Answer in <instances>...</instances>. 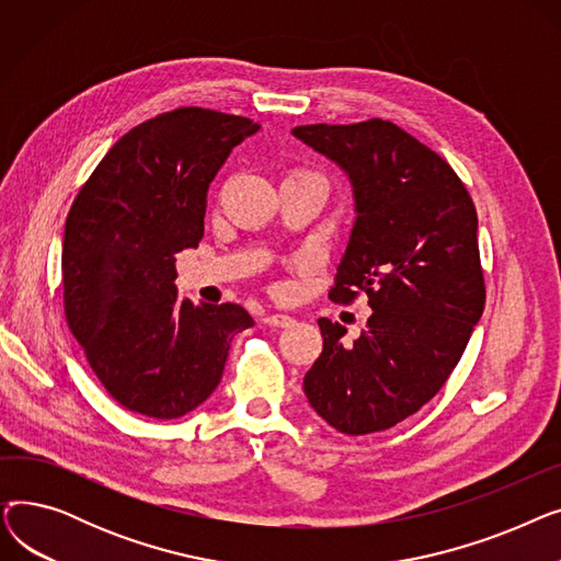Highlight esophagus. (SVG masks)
<instances>
[{
    "label": "esophagus",
    "instance_id": "1",
    "mask_svg": "<svg viewBox=\"0 0 561 561\" xmlns=\"http://www.w3.org/2000/svg\"><path fill=\"white\" fill-rule=\"evenodd\" d=\"M263 322L271 328H290V325H296V318H290L286 313H271L263 318Z\"/></svg>",
    "mask_w": 561,
    "mask_h": 561
}]
</instances>
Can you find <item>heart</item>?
Segmentation results:
<instances>
[{
    "instance_id": "heart-1",
    "label": "heart",
    "mask_w": 561,
    "mask_h": 561,
    "mask_svg": "<svg viewBox=\"0 0 561 561\" xmlns=\"http://www.w3.org/2000/svg\"><path fill=\"white\" fill-rule=\"evenodd\" d=\"M307 174H311V172H307ZM313 176H318V174H313ZM318 180H320V176H318Z\"/></svg>"
}]
</instances>
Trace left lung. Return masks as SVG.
Instances as JSON below:
<instances>
[{
    "label": "left lung",
    "instance_id": "left-lung-1",
    "mask_svg": "<svg viewBox=\"0 0 561 561\" xmlns=\"http://www.w3.org/2000/svg\"><path fill=\"white\" fill-rule=\"evenodd\" d=\"M336 161L355 188L357 220L330 300L366 293L373 316L352 347L320 318L322 352L305 393L334 430H389L427 404L459 364L484 311L478 211L459 174L391 121L293 129Z\"/></svg>",
    "mask_w": 561,
    "mask_h": 561
}]
</instances>
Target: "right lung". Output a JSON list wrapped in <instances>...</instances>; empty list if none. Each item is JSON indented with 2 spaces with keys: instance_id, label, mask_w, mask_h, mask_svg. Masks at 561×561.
Listing matches in <instances>:
<instances>
[{
  "instance_id": "right-lung-1",
  "label": "right lung",
  "mask_w": 561,
  "mask_h": 561,
  "mask_svg": "<svg viewBox=\"0 0 561 561\" xmlns=\"http://www.w3.org/2000/svg\"><path fill=\"white\" fill-rule=\"evenodd\" d=\"M259 129L214 108L159 113L111 147L70 206L68 328L106 393L136 414H188L216 391L233 334L254 325L241 305L176 298L174 254L199 243L209 184Z\"/></svg>"
}]
</instances>
